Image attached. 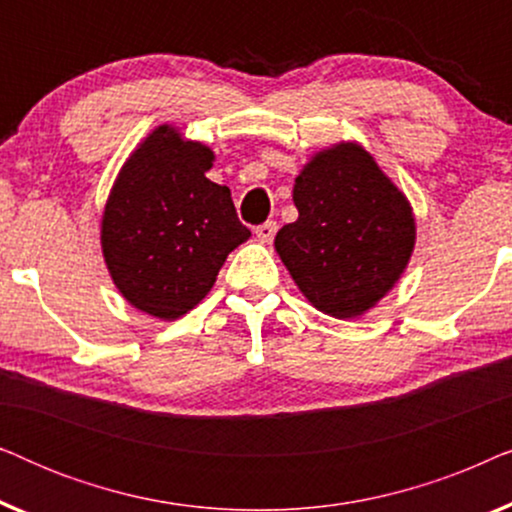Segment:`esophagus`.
<instances>
[{
	"label": "esophagus",
	"instance_id": "obj_1",
	"mask_svg": "<svg viewBox=\"0 0 512 512\" xmlns=\"http://www.w3.org/2000/svg\"><path fill=\"white\" fill-rule=\"evenodd\" d=\"M277 235V221H265L261 226H256V237L261 242H272V237Z\"/></svg>",
	"mask_w": 512,
	"mask_h": 512
}]
</instances>
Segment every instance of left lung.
Masks as SVG:
<instances>
[{"instance_id": "obj_1", "label": "left lung", "mask_w": 512, "mask_h": 512, "mask_svg": "<svg viewBox=\"0 0 512 512\" xmlns=\"http://www.w3.org/2000/svg\"><path fill=\"white\" fill-rule=\"evenodd\" d=\"M298 219L275 249L319 312L354 319L375 307L415 249V216L403 191L356 142L319 151L293 184Z\"/></svg>"}]
</instances>
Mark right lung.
<instances>
[{"label":"right lung","mask_w":512,"mask_h":512,"mask_svg":"<svg viewBox=\"0 0 512 512\" xmlns=\"http://www.w3.org/2000/svg\"><path fill=\"white\" fill-rule=\"evenodd\" d=\"M214 151L158 125L125 160L102 214V254L116 289L151 317H184L251 230L230 188L209 181Z\"/></svg>","instance_id":"1"}]
</instances>
